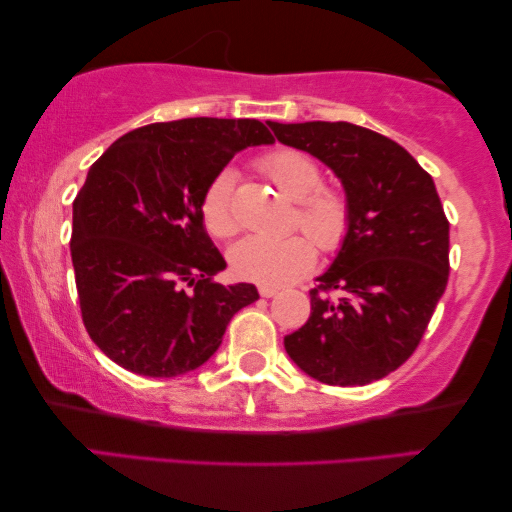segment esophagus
Returning <instances> with one entry per match:
<instances>
[{
  "mask_svg": "<svg viewBox=\"0 0 512 512\" xmlns=\"http://www.w3.org/2000/svg\"><path fill=\"white\" fill-rule=\"evenodd\" d=\"M258 292H261V297L270 299V297H274V295H276V292H279V288H272V286H258Z\"/></svg>",
  "mask_w": 512,
  "mask_h": 512,
  "instance_id": "obj_1",
  "label": "esophagus"
}]
</instances>
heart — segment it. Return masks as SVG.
<instances>
[{
  "instance_id": "obj_1",
  "label": "heart",
  "mask_w": 512,
  "mask_h": 512,
  "mask_svg": "<svg viewBox=\"0 0 512 512\" xmlns=\"http://www.w3.org/2000/svg\"><path fill=\"white\" fill-rule=\"evenodd\" d=\"M258 167L288 199L297 201L295 222L322 251H335L347 238L349 204L340 190L320 186L322 170L311 156L297 149H274L261 156ZM236 172L220 170L201 197V217L208 233L229 238L238 231L233 208ZM311 239V240H312ZM310 240V241H311ZM306 236L292 233L286 238L247 236L231 247L229 263L242 281L261 286H286L315 265V247Z\"/></svg>"
}]
</instances>
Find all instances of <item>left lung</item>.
Returning a JSON list of instances; mask_svg holds the SVG:
<instances>
[{"instance_id":"1","label":"left lung","mask_w":512,"mask_h":512,"mask_svg":"<svg viewBox=\"0 0 512 512\" xmlns=\"http://www.w3.org/2000/svg\"><path fill=\"white\" fill-rule=\"evenodd\" d=\"M279 142L340 179L349 231L311 290V317L283 338L301 372L367 385L420 345L449 279V222L431 174L395 140L349 122H270ZM339 292L331 300L328 292Z\"/></svg>"}]
</instances>
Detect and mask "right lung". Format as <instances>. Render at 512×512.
Returning a JSON list of instances; mask_svg holds the SVG:
<instances>
[{
    "label": "right lung",
    "instance_id": "obj_1",
    "mask_svg": "<svg viewBox=\"0 0 512 512\" xmlns=\"http://www.w3.org/2000/svg\"><path fill=\"white\" fill-rule=\"evenodd\" d=\"M258 120L188 117L124 133L72 204V265L92 342L124 370L170 379L197 370L226 324L254 304L251 283L222 286L201 197L247 147L272 145Z\"/></svg>",
    "mask_w": 512,
    "mask_h": 512
}]
</instances>
